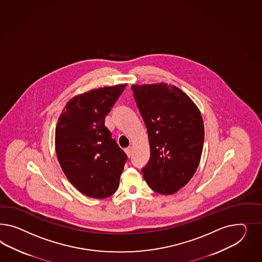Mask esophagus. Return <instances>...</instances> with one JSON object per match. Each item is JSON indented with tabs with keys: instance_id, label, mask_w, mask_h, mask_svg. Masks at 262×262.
<instances>
[{
	"instance_id": "esophagus-1",
	"label": "esophagus",
	"mask_w": 262,
	"mask_h": 262,
	"mask_svg": "<svg viewBox=\"0 0 262 262\" xmlns=\"http://www.w3.org/2000/svg\"><path fill=\"white\" fill-rule=\"evenodd\" d=\"M125 152L127 154V156H128V157H130L132 155H133V148H132V147H128V148L125 149Z\"/></svg>"
}]
</instances>
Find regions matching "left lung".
Masks as SVG:
<instances>
[{"instance_id":"8db88e82","label":"left lung","mask_w":262,"mask_h":262,"mask_svg":"<svg viewBox=\"0 0 262 262\" xmlns=\"http://www.w3.org/2000/svg\"><path fill=\"white\" fill-rule=\"evenodd\" d=\"M132 90L150 147L143 177L154 191L172 194L191 180L199 165L204 142L201 114L176 85H133Z\"/></svg>"}]
</instances>
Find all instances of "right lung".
Returning a JSON list of instances; mask_svg holds the SVG:
<instances>
[{
	"mask_svg": "<svg viewBox=\"0 0 262 262\" xmlns=\"http://www.w3.org/2000/svg\"><path fill=\"white\" fill-rule=\"evenodd\" d=\"M127 84L99 88L70 100L57 122V158L67 178L86 196L117 190L127 156L105 126V117Z\"/></svg>",
	"mask_w": 262,
	"mask_h": 262,
	"instance_id": "add662e5",
	"label": "right lung"
}]
</instances>
